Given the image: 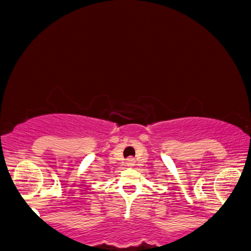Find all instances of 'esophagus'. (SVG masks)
I'll list each match as a JSON object with an SVG mask.
<instances>
[{
  "instance_id": "esophagus-1",
  "label": "esophagus",
  "mask_w": 251,
  "mask_h": 251,
  "mask_svg": "<svg viewBox=\"0 0 251 251\" xmlns=\"http://www.w3.org/2000/svg\"><path fill=\"white\" fill-rule=\"evenodd\" d=\"M134 165H135V159L134 158L126 159V166H129V168H133Z\"/></svg>"
}]
</instances>
